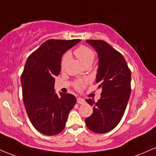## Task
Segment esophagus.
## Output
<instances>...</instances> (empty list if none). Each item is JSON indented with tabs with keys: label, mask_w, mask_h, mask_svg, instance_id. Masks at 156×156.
Instances as JSON below:
<instances>
[{
	"label": "esophagus",
	"mask_w": 156,
	"mask_h": 156,
	"mask_svg": "<svg viewBox=\"0 0 156 156\" xmlns=\"http://www.w3.org/2000/svg\"><path fill=\"white\" fill-rule=\"evenodd\" d=\"M86 102L83 98H77V103L79 104H83Z\"/></svg>",
	"instance_id": "34e87169"
}]
</instances>
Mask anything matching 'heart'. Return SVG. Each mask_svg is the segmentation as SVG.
I'll use <instances>...</instances> for the list:
<instances>
[{
    "instance_id": "b5f03b06",
    "label": "heart",
    "mask_w": 156,
    "mask_h": 156,
    "mask_svg": "<svg viewBox=\"0 0 156 156\" xmlns=\"http://www.w3.org/2000/svg\"><path fill=\"white\" fill-rule=\"evenodd\" d=\"M73 54L75 55L76 58L79 59L80 62H81L83 65H84L85 66H87V65H91L93 63L94 60V57H95V54L94 52L91 49V48L88 47L86 46H80L78 48H76L74 51H73ZM69 55L67 54L65 55L62 57V62H61V65L62 67H65L66 65L67 61H68ZM89 82V80H78L75 83L74 87L75 89L79 90V91H81L82 89L84 88L85 85Z\"/></svg>"
}]
</instances>
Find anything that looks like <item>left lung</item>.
Returning a JSON list of instances; mask_svg holds the SVG:
<instances>
[{
    "label": "left lung",
    "mask_w": 156,
    "mask_h": 156,
    "mask_svg": "<svg viewBox=\"0 0 156 156\" xmlns=\"http://www.w3.org/2000/svg\"><path fill=\"white\" fill-rule=\"evenodd\" d=\"M98 56L96 83L101 88L97 102L89 98L86 101L93 107V113L85 119L89 130L104 134L119 123L131 95V70L123 55L101 40H87Z\"/></svg>",
    "instance_id": "left-lung-1"
}]
</instances>
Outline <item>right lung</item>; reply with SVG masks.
<instances>
[{
    "label": "right lung",
    "mask_w": 156,
    "mask_h": 156,
    "mask_svg": "<svg viewBox=\"0 0 156 156\" xmlns=\"http://www.w3.org/2000/svg\"><path fill=\"white\" fill-rule=\"evenodd\" d=\"M80 40H48L28 56L21 76L22 97L30 122L41 134L55 135L64 130L76 103L71 94L55 92L62 57Z\"/></svg>",
    "instance_id": "add662e5"
}]
</instances>
